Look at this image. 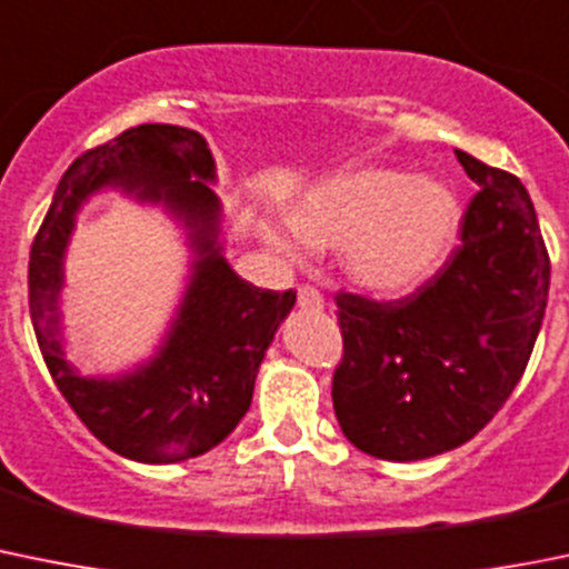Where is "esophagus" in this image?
I'll return each mask as SVG.
<instances>
[{"label":"esophagus","mask_w":569,"mask_h":569,"mask_svg":"<svg viewBox=\"0 0 569 569\" xmlns=\"http://www.w3.org/2000/svg\"><path fill=\"white\" fill-rule=\"evenodd\" d=\"M297 306H300L302 311H322L326 300H322V295L315 286H300V289H297Z\"/></svg>","instance_id":"1"}]
</instances>
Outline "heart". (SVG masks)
<instances>
[{"mask_svg": "<svg viewBox=\"0 0 569 569\" xmlns=\"http://www.w3.org/2000/svg\"><path fill=\"white\" fill-rule=\"evenodd\" d=\"M289 236L269 227V247L300 260L306 247H339L348 278L381 297L410 295L446 263L463 204L440 179L396 168H359L315 184L291 204Z\"/></svg>", "mask_w": 569, "mask_h": 569, "instance_id": "obj_1", "label": "heart"}]
</instances>
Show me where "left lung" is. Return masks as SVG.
I'll return each mask as SVG.
<instances>
[{
	"label": "left lung",
	"mask_w": 569,
	"mask_h": 569,
	"mask_svg": "<svg viewBox=\"0 0 569 569\" xmlns=\"http://www.w3.org/2000/svg\"><path fill=\"white\" fill-rule=\"evenodd\" d=\"M477 184L460 247L401 300L339 291L333 412L373 458L410 463L475 438L522 379L550 289L533 201L513 173L455 151Z\"/></svg>",
	"instance_id": "left-lung-1"
}]
</instances>
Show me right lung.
<instances>
[{
    "label": "right lung",
    "mask_w": 569,
    "mask_h": 569,
    "mask_svg": "<svg viewBox=\"0 0 569 569\" xmlns=\"http://www.w3.org/2000/svg\"><path fill=\"white\" fill-rule=\"evenodd\" d=\"M216 162L199 131L146 123L81 153L58 182L30 249V317L47 370L67 405L111 452L137 463H182L210 452L252 405L254 376L295 291L258 289L221 254ZM103 187L162 203L194 249L191 283L163 345L117 377H83L66 362L57 297L62 254L82 201Z\"/></svg>",
    "instance_id": "obj_1"
}]
</instances>
